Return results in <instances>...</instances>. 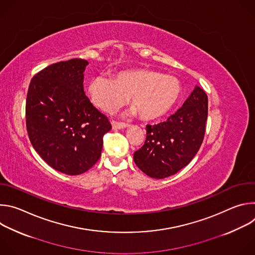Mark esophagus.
I'll use <instances>...</instances> for the list:
<instances>
[{
    "mask_svg": "<svg viewBox=\"0 0 255 255\" xmlns=\"http://www.w3.org/2000/svg\"><path fill=\"white\" fill-rule=\"evenodd\" d=\"M129 125L126 123H122V122H117V121H112V127L113 129H123L128 127Z\"/></svg>",
    "mask_w": 255,
    "mask_h": 255,
    "instance_id": "esophagus-1",
    "label": "esophagus"
}]
</instances>
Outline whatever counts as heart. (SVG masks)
Instances as JSON below:
<instances>
[{"instance_id": "b5f03b06", "label": "heart", "mask_w": 255, "mask_h": 255, "mask_svg": "<svg viewBox=\"0 0 255 255\" xmlns=\"http://www.w3.org/2000/svg\"><path fill=\"white\" fill-rule=\"evenodd\" d=\"M88 94L91 102L107 113L117 110L129 97L134 112L143 120L153 121L173 108L180 95V86L172 76L138 68L119 71L114 80L105 76L94 78Z\"/></svg>"}]
</instances>
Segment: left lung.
<instances>
[{"instance_id": "1", "label": "left lung", "mask_w": 255, "mask_h": 255, "mask_svg": "<svg viewBox=\"0 0 255 255\" xmlns=\"http://www.w3.org/2000/svg\"><path fill=\"white\" fill-rule=\"evenodd\" d=\"M208 97L196 86L183 107L165 122L146 126V140L135 151L134 162L153 178L176 173L195 157L206 130Z\"/></svg>"}]
</instances>
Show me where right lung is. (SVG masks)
Masks as SVG:
<instances>
[{
	"label": "right lung",
	"mask_w": 255,
	"mask_h": 255,
	"mask_svg": "<svg viewBox=\"0 0 255 255\" xmlns=\"http://www.w3.org/2000/svg\"><path fill=\"white\" fill-rule=\"evenodd\" d=\"M89 62L53 63L31 80L26 127L32 146L52 168L68 175L89 170L101 157L103 136L112 126L84 92Z\"/></svg>",
	"instance_id": "1"
}]
</instances>
